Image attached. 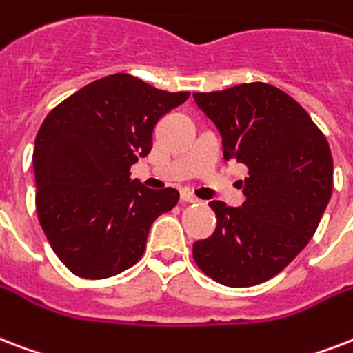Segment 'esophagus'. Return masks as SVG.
<instances>
[{"label":"esophagus","instance_id":"1","mask_svg":"<svg viewBox=\"0 0 353 353\" xmlns=\"http://www.w3.org/2000/svg\"><path fill=\"white\" fill-rule=\"evenodd\" d=\"M181 201H185V203H198V198H196L192 192H188V190H183L181 192Z\"/></svg>","mask_w":353,"mask_h":353}]
</instances>
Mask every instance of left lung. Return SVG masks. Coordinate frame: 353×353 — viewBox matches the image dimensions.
I'll return each mask as SVG.
<instances>
[{"mask_svg":"<svg viewBox=\"0 0 353 353\" xmlns=\"http://www.w3.org/2000/svg\"><path fill=\"white\" fill-rule=\"evenodd\" d=\"M196 105L222 134L225 161L248 166L241 207L214 200L216 230L192 244L201 272L225 287H254L300 254L326 211L333 159L305 109L266 83L196 92Z\"/></svg>","mask_w":353,"mask_h":353,"instance_id":"left-lung-1","label":"left lung"}]
</instances>
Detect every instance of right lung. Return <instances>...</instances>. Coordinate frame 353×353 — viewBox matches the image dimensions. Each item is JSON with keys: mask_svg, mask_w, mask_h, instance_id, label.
<instances>
[{"mask_svg": "<svg viewBox=\"0 0 353 353\" xmlns=\"http://www.w3.org/2000/svg\"><path fill=\"white\" fill-rule=\"evenodd\" d=\"M188 96L114 74L46 117L33 152L37 214L70 272L111 278L141 259L153 220L174 209L179 192L144 187L129 168L152 150L159 118Z\"/></svg>", "mask_w": 353, "mask_h": 353, "instance_id": "obj_1", "label": "right lung"}]
</instances>
